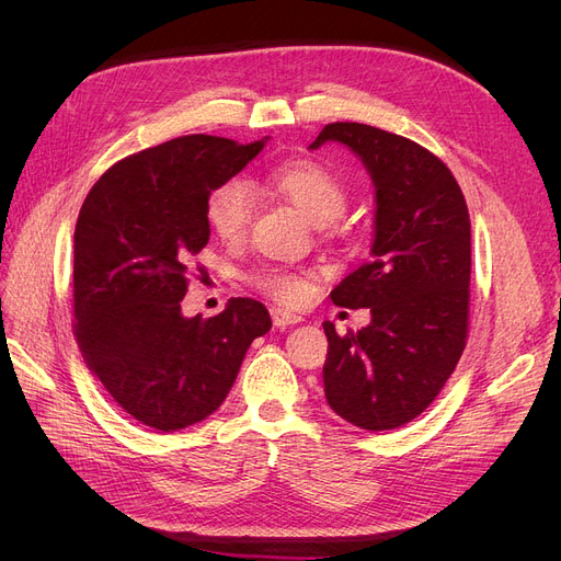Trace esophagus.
Returning <instances> with one entry per match:
<instances>
[{"mask_svg": "<svg viewBox=\"0 0 561 561\" xmlns=\"http://www.w3.org/2000/svg\"><path fill=\"white\" fill-rule=\"evenodd\" d=\"M271 316H273V325L279 328V330L290 328V325H298V322H302L300 316L290 313V311H286V309H277V307L271 309Z\"/></svg>", "mask_w": 561, "mask_h": 561, "instance_id": "34e87169", "label": "esophagus"}]
</instances>
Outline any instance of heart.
Here are the masks:
<instances>
[{
	"label": "heart",
	"instance_id": "1",
	"mask_svg": "<svg viewBox=\"0 0 561 561\" xmlns=\"http://www.w3.org/2000/svg\"><path fill=\"white\" fill-rule=\"evenodd\" d=\"M268 186L288 199L313 225L334 222L347 206V188L341 176L311 159L288 161L268 172ZM254 211L252 191L243 180H227L206 199V222L225 243L245 239ZM256 286L279 302L298 305L309 296V275L282 268L261 271Z\"/></svg>",
	"mask_w": 561,
	"mask_h": 561
}]
</instances>
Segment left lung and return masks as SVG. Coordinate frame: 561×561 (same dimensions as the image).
I'll return each mask as SVG.
<instances>
[{
  "label": "left lung",
  "instance_id": "left-lung-1",
  "mask_svg": "<svg viewBox=\"0 0 561 561\" xmlns=\"http://www.w3.org/2000/svg\"><path fill=\"white\" fill-rule=\"evenodd\" d=\"M336 140L355 152L375 184L370 261L350 273L332 302L370 309V325L330 350L325 398L362 430H396L432 404L453 375L468 336L470 218L463 193L423 145L359 123L322 127L311 150Z\"/></svg>",
  "mask_w": 561,
  "mask_h": 561
}]
</instances>
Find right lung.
Listing matches in <instances>:
<instances>
[{
  "label": "right lung",
  "mask_w": 561,
  "mask_h": 561,
  "mask_svg": "<svg viewBox=\"0 0 561 561\" xmlns=\"http://www.w3.org/2000/svg\"><path fill=\"white\" fill-rule=\"evenodd\" d=\"M263 145L172 138L111 165L83 199L72 332L88 370L152 430L176 432L211 416L252 341L273 328L252 298H231L206 320L182 313L193 259L209 243L206 199Z\"/></svg>",
  "instance_id": "obj_1"
}]
</instances>
